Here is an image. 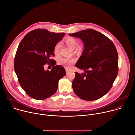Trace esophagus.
<instances>
[{
    "label": "esophagus",
    "instance_id": "obj_1",
    "mask_svg": "<svg viewBox=\"0 0 135 135\" xmlns=\"http://www.w3.org/2000/svg\"><path fill=\"white\" fill-rule=\"evenodd\" d=\"M69 71V70L68 69H67V68H66V72L67 73H68Z\"/></svg>",
    "mask_w": 135,
    "mask_h": 135
}]
</instances>
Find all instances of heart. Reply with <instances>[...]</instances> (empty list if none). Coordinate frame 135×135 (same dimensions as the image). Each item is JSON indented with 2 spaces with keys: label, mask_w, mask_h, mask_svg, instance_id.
I'll use <instances>...</instances> for the list:
<instances>
[{
  "label": "heart",
  "mask_w": 135,
  "mask_h": 135,
  "mask_svg": "<svg viewBox=\"0 0 135 135\" xmlns=\"http://www.w3.org/2000/svg\"><path fill=\"white\" fill-rule=\"evenodd\" d=\"M66 44L71 49H75L76 51H80L81 48L77 47L78 46V41L73 37H67L64 41ZM60 48V43H57L54 47V53L57 54L59 53ZM75 62V59L73 58H69V57H61L58 59V62L60 65L65 66L66 67H69L70 66Z\"/></svg>",
  "instance_id": "heart-1"
}]
</instances>
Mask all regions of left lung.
<instances>
[{"label": "left lung", "instance_id": "1", "mask_svg": "<svg viewBox=\"0 0 135 135\" xmlns=\"http://www.w3.org/2000/svg\"><path fill=\"white\" fill-rule=\"evenodd\" d=\"M79 38L84 50L75 67L84 73L75 72L72 82L75 93L83 100H97L110 89L118 73V54L108 37L93 29L69 34Z\"/></svg>", "mask_w": 135, "mask_h": 135}]
</instances>
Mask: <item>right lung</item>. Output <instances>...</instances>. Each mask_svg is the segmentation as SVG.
Returning a JSON list of instances; mask_svg holds the SVG:
<instances>
[{
  "label": "right lung",
  "instance_id": "1",
  "mask_svg": "<svg viewBox=\"0 0 135 135\" xmlns=\"http://www.w3.org/2000/svg\"><path fill=\"white\" fill-rule=\"evenodd\" d=\"M65 33L51 32L38 29L28 33L18 46L14 59V70L21 88L30 97L37 100L49 98L57 90L59 80L66 74L65 68L50 57L54 47ZM51 62V71L44 66Z\"/></svg>",
  "mask_w": 135,
  "mask_h": 135
}]
</instances>
